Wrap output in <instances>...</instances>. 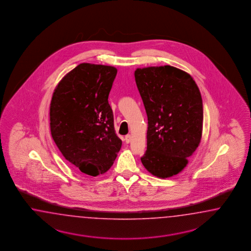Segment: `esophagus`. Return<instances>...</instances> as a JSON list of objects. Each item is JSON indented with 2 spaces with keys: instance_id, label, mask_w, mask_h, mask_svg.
<instances>
[{
  "instance_id": "obj_1",
  "label": "esophagus",
  "mask_w": 251,
  "mask_h": 251,
  "mask_svg": "<svg viewBox=\"0 0 251 251\" xmlns=\"http://www.w3.org/2000/svg\"><path fill=\"white\" fill-rule=\"evenodd\" d=\"M130 141H131V136H130L129 134H128V135H126V136H125V142H126L127 144H129Z\"/></svg>"
}]
</instances>
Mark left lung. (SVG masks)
<instances>
[{"label": "left lung", "mask_w": 251, "mask_h": 251, "mask_svg": "<svg viewBox=\"0 0 251 251\" xmlns=\"http://www.w3.org/2000/svg\"><path fill=\"white\" fill-rule=\"evenodd\" d=\"M134 76L148 119L147 150L141 161L161 178L176 175L201 139L203 106L197 84L170 65L138 68Z\"/></svg>", "instance_id": "8db88e82"}]
</instances>
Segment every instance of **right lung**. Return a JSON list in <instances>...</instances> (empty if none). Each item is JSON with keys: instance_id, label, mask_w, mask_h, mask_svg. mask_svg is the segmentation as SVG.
<instances>
[{"instance_id": "obj_1", "label": "right lung", "mask_w": 251, "mask_h": 251, "mask_svg": "<svg viewBox=\"0 0 251 251\" xmlns=\"http://www.w3.org/2000/svg\"><path fill=\"white\" fill-rule=\"evenodd\" d=\"M117 69L81 63L54 90L50 121L54 142L62 155L86 175L104 174L122 147L108 104Z\"/></svg>"}]
</instances>
